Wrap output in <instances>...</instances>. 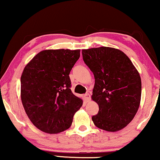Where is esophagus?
Here are the masks:
<instances>
[{
    "instance_id": "obj_1",
    "label": "esophagus",
    "mask_w": 160,
    "mask_h": 160,
    "mask_svg": "<svg viewBox=\"0 0 160 160\" xmlns=\"http://www.w3.org/2000/svg\"><path fill=\"white\" fill-rule=\"evenodd\" d=\"M84 98H85V100L87 101H90V95L89 94V93H86V94H84Z\"/></svg>"
}]
</instances>
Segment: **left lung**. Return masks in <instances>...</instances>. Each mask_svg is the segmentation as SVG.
Masks as SVG:
<instances>
[{
	"label": "left lung",
	"instance_id": "1",
	"mask_svg": "<svg viewBox=\"0 0 160 160\" xmlns=\"http://www.w3.org/2000/svg\"><path fill=\"white\" fill-rule=\"evenodd\" d=\"M84 63L93 72L92 99L99 111L92 120L97 127L117 132L133 120L141 98L140 74L123 51L109 47L82 50Z\"/></svg>",
	"mask_w": 160,
	"mask_h": 160
}]
</instances>
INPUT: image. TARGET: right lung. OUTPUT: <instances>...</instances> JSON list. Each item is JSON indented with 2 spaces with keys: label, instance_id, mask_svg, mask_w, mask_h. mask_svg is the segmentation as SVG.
I'll list each match as a JSON object with an SVG mask.
<instances>
[{
  "label": "right lung",
  "instance_id": "obj_1",
  "mask_svg": "<svg viewBox=\"0 0 160 160\" xmlns=\"http://www.w3.org/2000/svg\"><path fill=\"white\" fill-rule=\"evenodd\" d=\"M79 57L80 50H45L24 68L20 78L22 105L32 123L45 133L70 128L83 104L70 90L69 76Z\"/></svg>",
  "mask_w": 160,
  "mask_h": 160
}]
</instances>
